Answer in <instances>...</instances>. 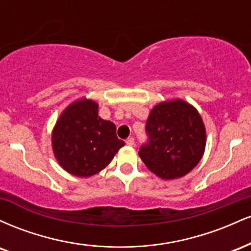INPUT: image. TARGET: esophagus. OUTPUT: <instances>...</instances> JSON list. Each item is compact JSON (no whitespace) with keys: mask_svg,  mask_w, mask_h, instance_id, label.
Wrapping results in <instances>:
<instances>
[{"mask_svg":"<svg viewBox=\"0 0 251 251\" xmlns=\"http://www.w3.org/2000/svg\"><path fill=\"white\" fill-rule=\"evenodd\" d=\"M126 144H127L128 146H133L134 145V138L133 137H129L126 139Z\"/></svg>","mask_w":251,"mask_h":251,"instance_id":"obj_1","label":"esophagus"}]
</instances>
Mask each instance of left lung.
I'll list each match as a JSON object with an SVG mask.
<instances>
[{"label": "left lung", "instance_id": "left-lung-1", "mask_svg": "<svg viewBox=\"0 0 251 251\" xmlns=\"http://www.w3.org/2000/svg\"><path fill=\"white\" fill-rule=\"evenodd\" d=\"M148 142L139 155L150 171L163 179L189 174L205 149V127L196 108L183 100L162 102L152 109L145 126Z\"/></svg>", "mask_w": 251, "mask_h": 251}]
</instances>
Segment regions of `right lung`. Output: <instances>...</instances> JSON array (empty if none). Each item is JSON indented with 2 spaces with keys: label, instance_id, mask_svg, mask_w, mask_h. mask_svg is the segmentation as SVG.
<instances>
[{
  "label": "right lung",
  "instance_id": "1",
  "mask_svg": "<svg viewBox=\"0 0 251 251\" xmlns=\"http://www.w3.org/2000/svg\"><path fill=\"white\" fill-rule=\"evenodd\" d=\"M116 125L98 116V105L80 100L66 108L51 135L59 164L76 177H89L105 169L125 143Z\"/></svg>",
  "mask_w": 251,
  "mask_h": 251
}]
</instances>
